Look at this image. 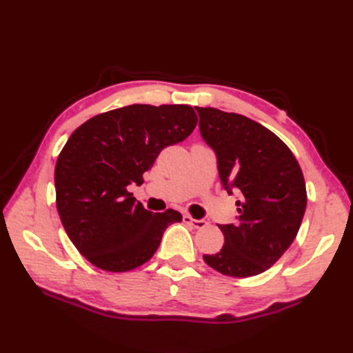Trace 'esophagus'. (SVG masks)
Wrapping results in <instances>:
<instances>
[{"instance_id":"esophagus-1","label":"esophagus","mask_w":353,"mask_h":353,"mask_svg":"<svg viewBox=\"0 0 353 353\" xmlns=\"http://www.w3.org/2000/svg\"><path fill=\"white\" fill-rule=\"evenodd\" d=\"M183 221L192 224V226L196 228V229H203V228L208 226V221L206 220H196V219H192V216L188 215V214L183 215Z\"/></svg>"}]
</instances>
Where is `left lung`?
Instances as JSON below:
<instances>
[{
    "mask_svg": "<svg viewBox=\"0 0 353 353\" xmlns=\"http://www.w3.org/2000/svg\"><path fill=\"white\" fill-rule=\"evenodd\" d=\"M196 110L224 188L239 194V221L219 224L224 244L203 259L221 274L256 276L287 252L301 228L306 209L302 168L287 144L253 119L214 108Z\"/></svg>",
    "mask_w": 353,
    "mask_h": 353,
    "instance_id": "left-lung-1",
    "label": "left lung"
}]
</instances>
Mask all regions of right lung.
Here are the masks:
<instances>
[{"label": "right lung", "mask_w": 353, "mask_h": 353, "mask_svg": "<svg viewBox=\"0 0 353 353\" xmlns=\"http://www.w3.org/2000/svg\"><path fill=\"white\" fill-rule=\"evenodd\" d=\"M197 125L188 104H132L77 127L57 157L56 206L77 250L106 272H129L153 256L165 229L181 212L153 214L129 192L142 185L165 147Z\"/></svg>", "instance_id": "obj_1"}]
</instances>
